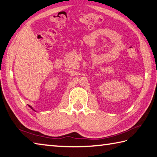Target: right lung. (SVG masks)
Listing matches in <instances>:
<instances>
[{
	"mask_svg": "<svg viewBox=\"0 0 157 157\" xmlns=\"http://www.w3.org/2000/svg\"><path fill=\"white\" fill-rule=\"evenodd\" d=\"M29 107H30V108H31V109H33V108H32V107H31V106H30V105H29Z\"/></svg>",
	"mask_w": 157,
	"mask_h": 157,
	"instance_id": "add662e5",
	"label": "right lung"
}]
</instances>
